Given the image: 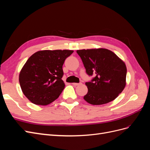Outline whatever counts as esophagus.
Returning <instances> with one entry per match:
<instances>
[{
    "instance_id": "obj_1",
    "label": "esophagus",
    "mask_w": 150,
    "mask_h": 150,
    "mask_svg": "<svg viewBox=\"0 0 150 150\" xmlns=\"http://www.w3.org/2000/svg\"><path fill=\"white\" fill-rule=\"evenodd\" d=\"M82 83H72V84L73 85H74V86H78V85H80V84H81Z\"/></svg>"
}]
</instances>
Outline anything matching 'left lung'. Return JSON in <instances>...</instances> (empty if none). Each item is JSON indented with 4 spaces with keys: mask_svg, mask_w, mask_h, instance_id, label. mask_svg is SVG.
<instances>
[{
    "mask_svg": "<svg viewBox=\"0 0 150 150\" xmlns=\"http://www.w3.org/2000/svg\"><path fill=\"white\" fill-rule=\"evenodd\" d=\"M87 74H94L84 99L93 105L110 103L119 96L126 84L127 69L125 62L110 50L104 48L81 49L76 51Z\"/></svg>",
    "mask_w": 150,
    "mask_h": 150,
    "instance_id": "1",
    "label": "left lung"
}]
</instances>
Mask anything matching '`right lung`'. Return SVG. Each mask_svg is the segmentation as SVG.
<instances>
[{
	"mask_svg": "<svg viewBox=\"0 0 150 150\" xmlns=\"http://www.w3.org/2000/svg\"><path fill=\"white\" fill-rule=\"evenodd\" d=\"M72 50H43L33 54L20 71L22 91L33 104L47 105L60 96L65 84L62 66Z\"/></svg>",
	"mask_w": 150,
	"mask_h": 150,
	"instance_id": "add662e5",
	"label": "right lung"
}]
</instances>
